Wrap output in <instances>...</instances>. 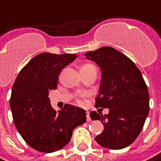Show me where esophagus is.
<instances>
[{
	"label": "esophagus",
	"mask_w": 161,
	"mask_h": 161,
	"mask_svg": "<svg viewBox=\"0 0 161 161\" xmlns=\"http://www.w3.org/2000/svg\"><path fill=\"white\" fill-rule=\"evenodd\" d=\"M86 117H87V121H91V118H90V114L87 112V115H86Z\"/></svg>",
	"instance_id": "obj_1"
}]
</instances>
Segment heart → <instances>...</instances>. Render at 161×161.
Returning <instances> with one entry per match:
<instances>
[{
	"label": "heart",
	"instance_id": "heart-1",
	"mask_svg": "<svg viewBox=\"0 0 161 161\" xmlns=\"http://www.w3.org/2000/svg\"><path fill=\"white\" fill-rule=\"evenodd\" d=\"M93 66L92 65H90V64H86V65H84V66H82V68L81 69H84V68H92ZM94 68V67H93Z\"/></svg>",
	"mask_w": 161,
	"mask_h": 161
}]
</instances>
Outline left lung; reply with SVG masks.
<instances>
[{
    "instance_id": "1",
    "label": "left lung",
    "mask_w": 161,
    "mask_h": 161,
    "mask_svg": "<svg viewBox=\"0 0 161 161\" xmlns=\"http://www.w3.org/2000/svg\"><path fill=\"white\" fill-rule=\"evenodd\" d=\"M100 68L101 80L95 108H108L103 116L90 113L99 119L104 131L94 139L103 147L121 149L137 138L149 111V94L141 71L125 54L105 46L84 54Z\"/></svg>"
}]
</instances>
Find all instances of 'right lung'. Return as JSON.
<instances>
[{"label":"right lung","mask_w":161,"mask_h":161,"mask_svg":"<svg viewBox=\"0 0 161 161\" xmlns=\"http://www.w3.org/2000/svg\"><path fill=\"white\" fill-rule=\"evenodd\" d=\"M77 54L42 53L33 57L17 75L11 93L14 125L30 147L52 153L69 144L72 131L86 122L85 110L65 105L61 110L51 106L49 92L56 89L62 69Z\"/></svg>","instance_id":"right-lung-1"}]
</instances>
